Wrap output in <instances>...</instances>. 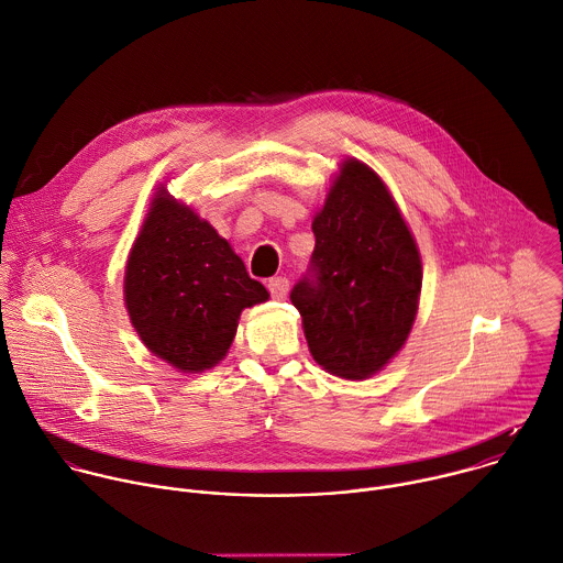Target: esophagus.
Returning a JSON list of instances; mask_svg holds the SVG:
<instances>
[{
	"instance_id": "obj_1",
	"label": "esophagus",
	"mask_w": 563,
	"mask_h": 563,
	"mask_svg": "<svg viewBox=\"0 0 563 563\" xmlns=\"http://www.w3.org/2000/svg\"><path fill=\"white\" fill-rule=\"evenodd\" d=\"M288 288H290V284H288L286 277H273V279H268V290H271L273 299H277V301L286 299Z\"/></svg>"
}]
</instances>
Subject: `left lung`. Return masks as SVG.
I'll return each instance as SVG.
<instances>
[{
  "label": "left lung",
  "mask_w": 563,
  "mask_h": 563,
  "mask_svg": "<svg viewBox=\"0 0 563 563\" xmlns=\"http://www.w3.org/2000/svg\"><path fill=\"white\" fill-rule=\"evenodd\" d=\"M312 233V277L290 292L310 354L334 376L369 378L413 328L422 288L418 244L383 178L356 158L339 165Z\"/></svg>",
  "instance_id": "8db88e82"
}]
</instances>
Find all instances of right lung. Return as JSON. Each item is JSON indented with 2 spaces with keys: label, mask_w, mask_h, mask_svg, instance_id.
<instances>
[{
  "label": "right lung",
  "mask_w": 563,
  "mask_h": 563,
  "mask_svg": "<svg viewBox=\"0 0 563 563\" xmlns=\"http://www.w3.org/2000/svg\"><path fill=\"white\" fill-rule=\"evenodd\" d=\"M233 246L163 183L130 249L123 299L145 347L183 374L216 367L244 308L268 301Z\"/></svg>",
  "instance_id": "add662e5"
}]
</instances>
